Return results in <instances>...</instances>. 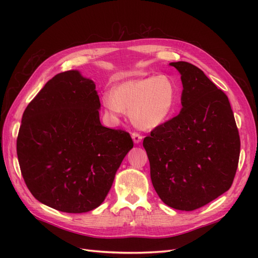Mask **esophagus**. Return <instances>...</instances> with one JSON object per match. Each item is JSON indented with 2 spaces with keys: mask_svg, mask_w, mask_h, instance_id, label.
<instances>
[{
  "mask_svg": "<svg viewBox=\"0 0 258 258\" xmlns=\"http://www.w3.org/2000/svg\"><path fill=\"white\" fill-rule=\"evenodd\" d=\"M131 137H132V140H134V142L136 144H139L140 142L142 141V136H140L139 134H137V132H134V134L131 135Z\"/></svg>",
  "mask_w": 258,
  "mask_h": 258,
  "instance_id": "1",
  "label": "esophagus"
}]
</instances>
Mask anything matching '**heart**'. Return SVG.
Instances as JSON below:
<instances>
[{"instance_id":"1","label":"heart","mask_w":258,"mask_h":258,"mask_svg":"<svg viewBox=\"0 0 258 258\" xmlns=\"http://www.w3.org/2000/svg\"><path fill=\"white\" fill-rule=\"evenodd\" d=\"M175 101V85L166 75L123 82L102 99L112 116L119 117L129 111L132 123L143 130L160 126L173 111Z\"/></svg>"}]
</instances>
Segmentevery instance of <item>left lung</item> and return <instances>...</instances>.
Listing matches in <instances>:
<instances>
[{"instance_id": "obj_1", "label": "left lung", "mask_w": 258, "mask_h": 258, "mask_svg": "<svg viewBox=\"0 0 258 258\" xmlns=\"http://www.w3.org/2000/svg\"><path fill=\"white\" fill-rule=\"evenodd\" d=\"M170 66L181 74L182 110L156 127L143 146L159 198L173 209L192 211L230 188L240 137L227 96L196 66Z\"/></svg>"}]
</instances>
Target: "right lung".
<instances>
[{
  "mask_svg": "<svg viewBox=\"0 0 258 258\" xmlns=\"http://www.w3.org/2000/svg\"><path fill=\"white\" fill-rule=\"evenodd\" d=\"M96 85L71 70L53 76L23 112L17 156L34 198L67 213L98 208L134 147L126 131L100 122Z\"/></svg>",
  "mask_w": 258,
  "mask_h": 258,
  "instance_id": "right-lung-1",
  "label": "right lung"
}]
</instances>
